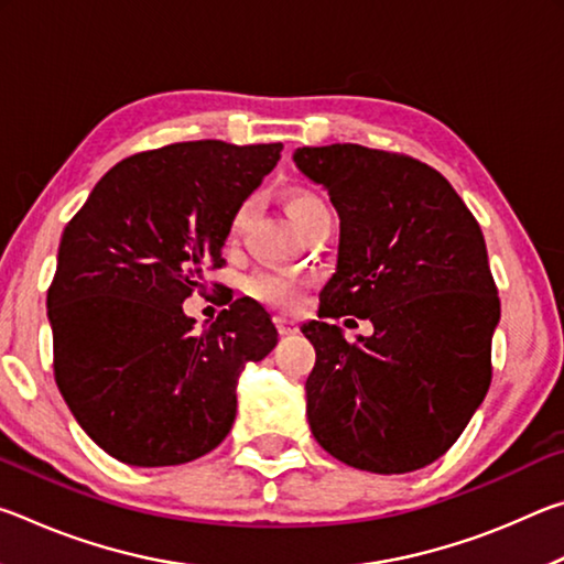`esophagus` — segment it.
Here are the masks:
<instances>
[{
    "instance_id": "34e87169",
    "label": "esophagus",
    "mask_w": 564,
    "mask_h": 564,
    "mask_svg": "<svg viewBox=\"0 0 564 564\" xmlns=\"http://www.w3.org/2000/svg\"><path fill=\"white\" fill-rule=\"evenodd\" d=\"M275 326H279L281 336H293V333H299V323H295L293 318L279 316V318H275Z\"/></svg>"
}]
</instances>
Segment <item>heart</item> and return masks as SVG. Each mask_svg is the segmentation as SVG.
Listing matches in <instances>:
<instances>
[{"instance_id":"heart-1","label":"heart","mask_w":564,"mask_h":564,"mask_svg":"<svg viewBox=\"0 0 564 564\" xmlns=\"http://www.w3.org/2000/svg\"><path fill=\"white\" fill-rule=\"evenodd\" d=\"M285 208H289V214L293 221L299 224V228H303L313 216L328 206L323 204V198L313 194V191H291V194L285 196ZM243 221H246V206H241L234 214L231 226H228V236L236 238L241 234ZM246 291L251 293L256 301L271 305V308L295 311L301 308L305 301L308 279H303V275H295V273L275 271V269H263V271H256L251 279L246 281Z\"/></svg>"}]
</instances>
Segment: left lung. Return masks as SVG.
<instances>
[{
    "label": "left lung",
    "mask_w": 564,
    "mask_h": 564,
    "mask_svg": "<svg viewBox=\"0 0 564 564\" xmlns=\"http://www.w3.org/2000/svg\"><path fill=\"white\" fill-rule=\"evenodd\" d=\"M303 176L340 218L336 273L305 380L311 433L358 470L413 473L451 451L492 380L500 321L488 248L470 208L433 166L358 144L303 147ZM356 315L375 336L356 344L323 317Z\"/></svg>",
    "instance_id": "left-lung-1"
}]
</instances>
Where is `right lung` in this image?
I'll list each match as a JSON object with an SVG mask.
<instances>
[{
	"instance_id": "right-lung-1",
	"label": "right lung",
	"mask_w": 564,
	"mask_h": 564,
	"mask_svg": "<svg viewBox=\"0 0 564 564\" xmlns=\"http://www.w3.org/2000/svg\"><path fill=\"white\" fill-rule=\"evenodd\" d=\"M283 144L181 141L119 161L66 224L46 293L54 378L94 443L137 467L196 460L236 417V380L279 330L236 299L204 330L184 303L221 269L234 214Z\"/></svg>"
}]
</instances>
